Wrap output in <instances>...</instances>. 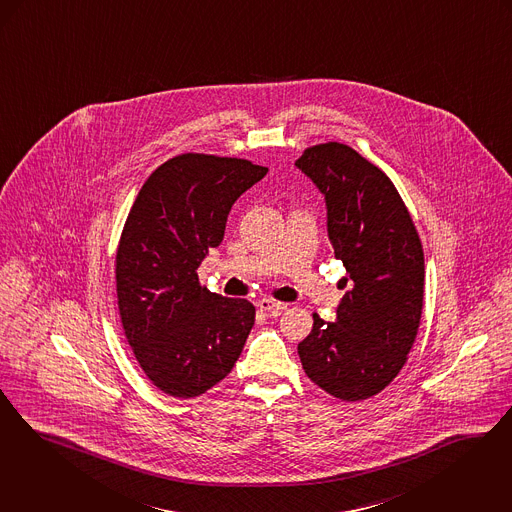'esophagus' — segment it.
Listing matches in <instances>:
<instances>
[{"mask_svg":"<svg viewBox=\"0 0 512 512\" xmlns=\"http://www.w3.org/2000/svg\"><path fill=\"white\" fill-rule=\"evenodd\" d=\"M257 307L261 308V310H265V312H272V314H278V312H282V310H286V303H280V301H274V299H261L259 303H257Z\"/></svg>","mask_w":512,"mask_h":512,"instance_id":"obj_1","label":"esophagus"}]
</instances>
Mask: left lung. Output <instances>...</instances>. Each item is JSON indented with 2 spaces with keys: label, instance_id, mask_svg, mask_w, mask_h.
Returning <instances> with one entry per match:
<instances>
[{
  "label": "left lung",
  "instance_id": "left-lung-1",
  "mask_svg": "<svg viewBox=\"0 0 512 512\" xmlns=\"http://www.w3.org/2000/svg\"><path fill=\"white\" fill-rule=\"evenodd\" d=\"M295 165L326 198L329 242L350 284L335 322L312 314L299 358L308 379L331 396L366 400L389 387L417 337L423 246L396 186L354 148L316 144Z\"/></svg>",
  "mask_w": 512,
  "mask_h": 512
}]
</instances>
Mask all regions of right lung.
<instances>
[{"label":"right lung","instance_id":"1","mask_svg":"<svg viewBox=\"0 0 512 512\" xmlns=\"http://www.w3.org/2000/svg\"><path fill=\"white\" fill-rule=\"evenodd\" d=\"M266 167L240 158L181 154L143 184L116 253V291L127 343L165 394L194 398L232 371L255 307L200 286L198 266L225 236L234 202Z\"/></svg>","mask_w":512,"mask_h":512}]
</instances>
